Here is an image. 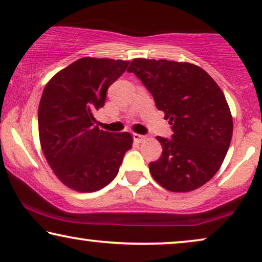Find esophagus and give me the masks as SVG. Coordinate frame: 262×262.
Instances as JSON below:
<instances>
[{
	"label": "esophagus",
	"instance_id": "obj_1",
	"mask_svg": "<svg viewBox=\"0 0 262 262\" xmlns=\"http://www.w3.org/2000/svg\"><path fill=\"white\" fill-rule=\"evenodd\" d=\"M132 136H134L135 142H137V143H142V142H144V141H146V139H148L146 136H143V135H139V134H134Z\"/></svg>",
	"mask_w": 262,
	"mask_h": 262
}]
</instances>
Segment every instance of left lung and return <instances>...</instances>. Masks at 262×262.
<instances>
[{"label": "left lung", "instance_id": "1", "mask_svg": "<svg viewBox=\"0 0 262 262\" xmlns=\"http://www.w3.org/2000/svg\"><path fill=\"white\" fill-rule=\"evenodd\" d=\"M148 88L174 134L157 136L162 155L149 164L157 184L170 192L202 187L220 169L232 137L227 99L212 77L188 62L135 58L127 69Z\"/></svg>", "mask_w": 262, "mask_h": 262}]
</instances>
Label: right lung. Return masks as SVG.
<instances>
[{
	"mask_svg": "<svg viewBox=\"0 0 262 262\" xmlns=\"http://www.w3.org/2000/svg\"><path fill=\"white\" fill-rule=\"evenodd\" d=\"M128 63L83 57L45 85L38 108L39 141L49 166L70 189L88 193L105 187L132 148L128 132L100 130L93 116L105 105L107 89Z\"/></svg>",
	"mask_w": 262,
	"mask_h": 262,
	"instance_id": "add662e5",
	"label": "right lung"
}]
</instances>
